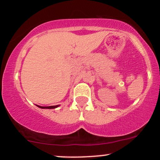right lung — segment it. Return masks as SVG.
Returning <instances> with one entry per match:
<instances>
[{"label":"right lung","instance_id":"1","mask_svg":"<svg viewBox=\"0 0 160 160\" xmlns=\"http://www.w3.org/2000/svg\"><path fill=\"white\" fill-rule=\"evenodd\" d=\"M38 107L40 108H43V109H44V108H47V109H52V108H56L58 107V105H56V106H49V107H40V106H38Z\"/></svg>","mask_w":160,"mask_h":160}]
</instances>
